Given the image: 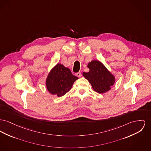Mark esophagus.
Listing matches in <instances>:
<instances>
[{
	"mask_svg": "<svg viewBox=\"0 0 151 151\" xmlns=\"http://www.w3.org/2000/svg\"><path fill=\"white\" fill-rule=\"evenodd\" d=\"M76 76H77L79 77V78H80V77L81 76V72H79L76 73Z\"/></svg>",
	"mask_w": 151,
	"mask_h": 151,
	"instance_id": "1",
	"label": "esophagus"
}]
</instances>
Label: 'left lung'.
Segmentation results:
<instances>
[{
    "label": "left lung",
    "instance_id": "8db88e82",
    "mask_svg": "<svg viewBox=\"0 0 151 151\" xmlns=\"http://www.w3.org/2000/svg\"><path fill=\"white\" fill-rule=\"evenodd\" d=\"M89 71L83 72L92 88L99 93H104L111 89L115 82V76L99 60H93L87 65Z\"/></svg>",
    "mask_w": 151,
    "mask_h": 151
}]
</instances>
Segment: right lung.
Listing matches in <instances>:
<instances>
[{
    "instance_id": "right-lung-1",
    "label": "right lung",
    "mask_w": 151,
    "mask_h": 151,
    "mask_svg": "<svg viewBox=\"0 0 151 151\" xmlns=\"http://www.w3.org/2000/svg\"><path fill=\"white\" fill-rule=\"evenodd\" d=\"M79 78L72 75L70 70L58 63L48 73L45 80L48 91L53 95L61 97L71 89L73 83Z\"/></svg>"
}]
</instances>
